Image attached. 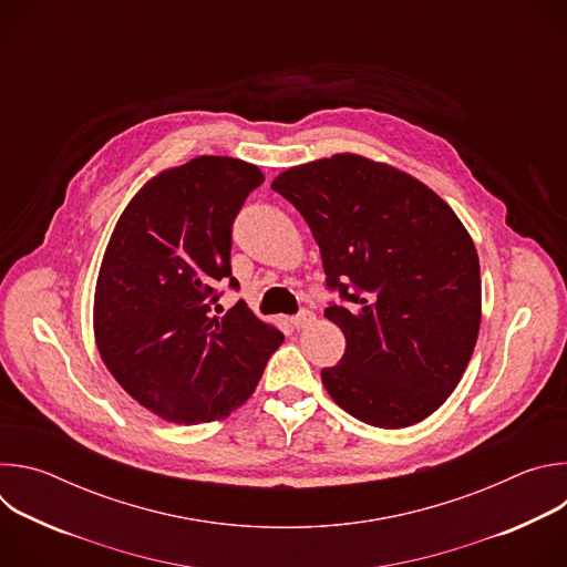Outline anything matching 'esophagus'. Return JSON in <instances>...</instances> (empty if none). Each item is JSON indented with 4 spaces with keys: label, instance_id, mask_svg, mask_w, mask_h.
<instances>
[{
    "label": "esophagus",
    "instance_id": "1",
    "mask_svg": "<svg viewBox=\"0 0 567 567\" xmlns=\"http://www.w3.org/2000/svg\"><path fill=\"white\" fill-rule=\"evenodd\" d=\"M311 320H313V311H309V309H302L298 316L289 318V322H291L296 330H302V328L311 326Z\"/></svg>",
    "mask_w": 567,
    "mask_h": 567
}]
</instances>
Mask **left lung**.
<instances>
[{
  "mask_svg": "<svg viewBox=\"0 0 567 567\" xmlns=\"http://www.w3.org/2000/svg\"><path fill=\"white\" fill-rule=\"evenodd\" d=\"M271 188L307 221L346 354L320 372L339 406L377 429L433 415L460 383L482 318L480 262L453 208L426 184L354 152L280 173ZM353 285L347 291V282Z\"/></svg>",
  "mask_w": 567,
  "mask_h": 567,
  "instance_id": "left-lung-1",
  "label": "left lung"
}]
</instances>
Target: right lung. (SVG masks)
I'll return each mask as SVG.
<instances>
[{
    "mask_svg": "<svg viewBox=\"0 0 567 567\" xmlns=\"http://www.w3.org/2000/svg\"><path fill=\"white\" fill-rule=\"evenodd\" d=\"M262 182L247 161L197 156L147 179L112 230L94 291L96 348L123 390L161 420H226L285 341L241 300L210 316L217 287H237L230 226Z\"/></svg>",
    "mask_w": 567,
    "mask_h": 567,
    "instance_id": "obj_1",
    "label": "right lung"
}]
</instances>
